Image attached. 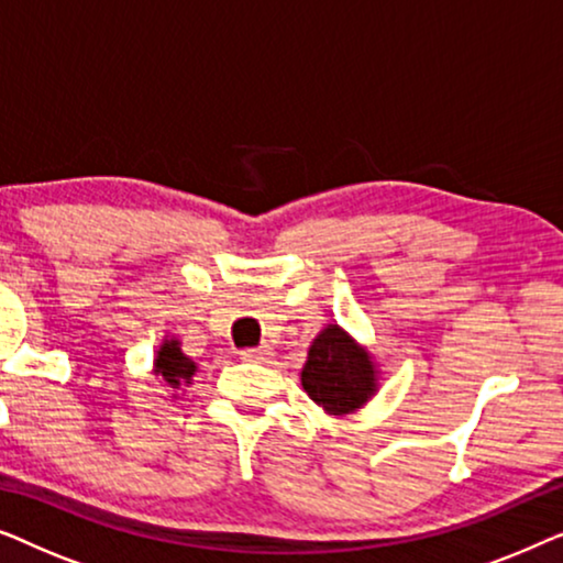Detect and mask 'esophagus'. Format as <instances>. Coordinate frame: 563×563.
<instances>
[{"label":"esophagus","instance_id":"1","mask_svg":"<svg viewBox=\"0 0 563 563\" xmlns=\"http://www.w3.org/2000/svg\"><path fill=\"white\" fill-rule=\"evenodd\" d=\"M268 345H258V349H243L241 351V358H245V361H264L266 356H268Z\"/></svg>","mask_w":563,"mask_h":563}]
</instances>
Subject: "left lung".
Listing matches in <instances>:
<instances>
[{
  "mask_svg": "<svg viewBox=\"0 0 563 563\" xmlns=\"http://www.w3.org/2000/svg\"><path fill=\"white\" fill-rule=\"evenodd\" d=\"M302 387L312 402L325 407L328 412H353L374 395V364L349 333L330 325L310 345L302 368Z\"/></svg>",
  "mask_w": 563,
  "mask_h": 563,
  "instance_id": "obj_1",
  "label": "left lung"
}]
</instances>
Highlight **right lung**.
Returning <instances> with one entry per match:
<instances>
[{"label":"right lung","instance_id":"add662e5","mask_svg":"<svg viewBox=\"0 0 563 563\" xmlns=\"http://www.w3.org/2000/svg\"><path fill=\"white\" fill-rule=\"evenodd\" d=\"M195 372V361L184 356L179 341H166L161 345L156 356V374L168 384V387L179 389L181 384H191V374Z\"/></svg>","mask_w":563,"mask_h":563}]
</instances>
